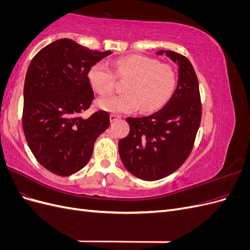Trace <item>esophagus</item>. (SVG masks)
<instances>
[{
    "label": "esophagus",
    "mask_w": 250,
    "mask_h": 250,
    "mask_svg": "<svg viewBox=\"0 0 250 250\" xmlns=\"http://www.w3.org/2000/svg\"><path fill=\"white\" fill-rule=\"evenodd\" d=\"M121 119V116L119 115H115V113H112V115H110V121L111 122H115V121Z\"/></svg>",
    "instance_id": "obj_1"
}]
</instances>
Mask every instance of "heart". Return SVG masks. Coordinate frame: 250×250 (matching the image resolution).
<instances>
[{
    "instance_id": "heart-1",
    "label": "heart",
    "mask_w": 250,
    "mask_h": 250,
    "mask_svg": "<svg viewBox=\"0 0 250 250\" xmlns=\"http://www.w3.org/2000/svg\"><path fill=\"white\" fill-rule=\"evenodd\" d=\"M118 76L129 77L126 93L98 99L100 108L113 113L133 112L142 107L145 112L161 108L176 86V74L169 64L143 55H130L117 60ZM90 85L100 95L109 94L115 87V74L105 62H96L87 74Z\"/></svg>"
}]
</instances>
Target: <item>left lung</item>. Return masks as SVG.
I'll list each match as a JSON object with an SVG mask.
<instances>
[{
	"label": "left lung",
	"mask_w": 250,
	"mask_h": 250,
	"mask_svg": "<svg viewBox=\"0 0 250 250\" xmlns=\"http://www.w3.org/2000/svg\"><path fill=\"white\" fill-rule=\"evenodd\" d=\"M178 64L175 92L153 115L128 117L129 134L119 142L125 168L140 179L152 181L175 172L190 155L201 121L198 79L186 56L174 51H158Z\"/></svg>",
	"instance_id": "8db88e82"
}]
</instances>
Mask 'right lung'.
Returning <instances> with one entry per match:
<instances>
[{"mask_svg":"<svg viewBox=\"0 0 250 250\" xmlns=\"http://www.w3.org/2000/svg\"><path fill=\"white\" fill-rule=\"evenodd\" d=\"M111 54L69 39L55 41L33 57L24 85L22 129L29 148L42 167L70 176L88 163L95 142L109 127V113H80L90 107L94 92L90 66Z\"/></svg>","mask_w":250,"mask_h":250,"instance_id":"1","label":"right lung"}]
</instances>
